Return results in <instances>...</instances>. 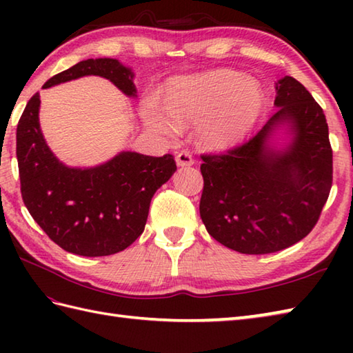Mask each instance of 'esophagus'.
<instances>
[{
    "instance_id": "obj_1",
    "label": "esophagus",
    "mask_w": 353,
    "mask_h": 353,
    "mask_svg": "<svg viewBox=\"0 0 353 353\" xmlns=\"http://www.w3.org/2000/svg\"><path fill=\"white\" fill-rule=\"evenodd\" d=\"M176 162L179 167H191V165L194 163V159L188 152H181L176 156Z\"/></svg>"
}]
</instances>
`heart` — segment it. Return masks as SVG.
I'll list each match as a JSON object with an SVG mask.
<instances>
[{
	"mask_svg": "<svg viewBox=\"0 0 353 353\" xmlns=\"http://www.w3.org/2000/svg\"><path fill=\"white\" fill-rule=\"evenodd\" d=\"M264 109L261 88L241 72L216 70L182 81L168 91L167 104L148 95L141 114L148 127L176 137L181 124H196L199 138L211 148H228L243 141Z\"/></svg>",
	"mask_w": 353,
	"mask_h": 353,
	"instance_id": "b5f03b06",
	"label": "heart"
}]
</instances>
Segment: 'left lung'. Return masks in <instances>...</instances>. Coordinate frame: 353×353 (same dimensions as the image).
Returning a JSON list of instances; mask_svg holds the SVG:
<instances>
[{
    "instance_id": "8db88e82",
    "label": "left lung",
    "mask_w": 353,
    "mask_h": 353,
    "mask_svg": "<svg viewBox=\"0 0 353 353\" xmlns=\"http://www.w3.org/2000/svg\"><path fill=\"white\" fill-rule=\"evenodd\" d=\"M276 114L224 154L201 156L200 216L229 249L265 254L310 234L332 186V148L323 109L296 79L276 81ZM289 134L277 143L276 132Z\"/></svg>"
}]
</instances>
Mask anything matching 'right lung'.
Masks as SVG:
<instances>
[{"instance_id": "right-lung-1", "label": "right lung", "mask_w": 353, "mask_h": 353, "mask_svg": "<svg viewBox=\"0 0 353 353\" xmlns=\"http://www.w3.org/2000/svg\"><path fill=\"white\" fill-rule=\"evenodd\" d=\"M85 76L110 80L137 97L134 74L117 59H88L51 77L42 88ZM39 92L22 112L17 157L22 200L57 245L80 256H108L127 249L144 232L150 201L177 170L174 156L121 152L95 167H68L51 152L39 124Z\"/></svg>"}]
</instances>
